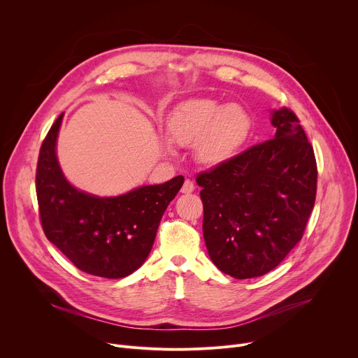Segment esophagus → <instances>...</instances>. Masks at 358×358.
I'll return each mask as SVG.
<instances>
[{"label":"esophagus","instance_id":"34e87169","mask_svg":"<svg viewBox=\"0 0 358 358\" xmlns=\"http://www.w3.org/2000/svg\"><path fill=\"white\" fill-rule=\"evenodd\" d=\"M194 182L191 181V180H185L184 181V184H182V187H181V192L182 194H191L192 191H194Z\"/></svg>","mask_w":358,"mask_h":358}]
</instances>
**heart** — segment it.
<instances>
[{
	"mask_svg": "<svg viewBox=\"0 0 358 358\" xmlns=\"http://www.w3.org/2000/svg\"><path fill=\"white\" fill-rule=\"evenodd\" d=\"M252 122L238 105H224L214 99H192L177 106L167 119L170 140L181 147H192L195 160L206 167L229 163L246 143ZM171 141L163 148L174 155Z\"/></svg>",
	"mask_w": 358,
	"mask_h": 358,
	"instance_id": "heart-1",
	"label": "heart"
}]
</instances>
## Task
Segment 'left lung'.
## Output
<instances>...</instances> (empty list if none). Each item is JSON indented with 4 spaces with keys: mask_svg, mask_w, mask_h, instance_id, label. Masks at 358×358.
Returning a JSON list of instances; mask_svg holds the SVG:
<instances>
[{
    "mask_svg": "<svg viewBox=\"0 0 358 358\" xmlns=\"http://www.w3.org/2000/svg\"><path fill=\"white\" fill-rule=\"evenodd\" d=\"M271 123L273 138L196 177L208 255L235 279L275 269L301 239L315 207L312 144L287 108L273 110Z\"/></svg>",
    "mask_w": 358,
    "mask_h": 358,
    "instance_id": "8db88e82",
    "label": "left lung"
}]
</instances>
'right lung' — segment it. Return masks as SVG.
I'll return each mask as SVG.
<instances>
[{"instance_id": "add662e5", "label": "right lung", "mask_w": 358, "mask_h": 358, "mask_svg": "<svg viewBox=\"0 0 358 358\" xmlns=\"http://www.w3.org/2000/svg\"><path fill=\"white\" fill-rule=\"evenodd\" d=\"M62 117L64 113L48 131L38 157L36 196L43 232L78 269L108 279L126 278L145 262L184 177L117 196L80 191L66 180L57 156Z\"/></svg>"}]
</instances>
